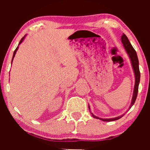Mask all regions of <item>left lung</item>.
<instances>
[{
	"label": "left lung",
	"instance_id": "1",
	"mask_svg": "<svg viewBox=\"0 0 150 150\" xmlns=\"http://www.w3.org/2000/svg\"><path fill=\"white\" fill-rule=\"evenodd\" d=\"M121 42L122 44H123V47L125 48V51H126L127 53H128L129 58H130V62H131V65L132 67V69H133L134 75H135V85H134V89H133V94H132V97L131 99V103H130V106H129L128 110L130 109V108L133 106V104H135L136 98H137V92H138V86L139 83H140V69H139V61L138 58H137V53L135 51V49H133L132 46L131 45L130 42H129L128 37L125 36V34H123V35L121 36ZM89 111H90L91 114L92 115V117L94 118H97V119L101 120L103 121H113V120H118L119 118H121L124 116L125 113L120 115L119 116L115 117V118H99V117L94 116L93 113L91 112L90 111V107H89Z\"/></svg>",
	"mask_w": 150,
	"mask_h": 150
}]
</instances>
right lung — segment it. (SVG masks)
I'll list each match as a JSON object with an SVG mask.
<instances>
[{
	"label": "right lung",
	"mask_w": 150,
	"mask_h": 150,
	"mask_svg": "<svg viewBox=\"0 0 150 150\" xmlns=\"http://www.w3.org/2000/svg\"><path fill=\"white\" fill-rule=\"evenodd\" d=\"M25 37H26V35L25 36V37H23L22 38V39L21 40H20V43H19V44H18V47L16 48V49L15 50V51H14V53H13V59H12V61H11V63H13V58H14V57H15V54H16V52H17V51H18V48H19V45H20V44H21V43L23 42L24 40H25Z\"/></svg>",
	"instance_id": "right-lung-1"
}]
</instances>
